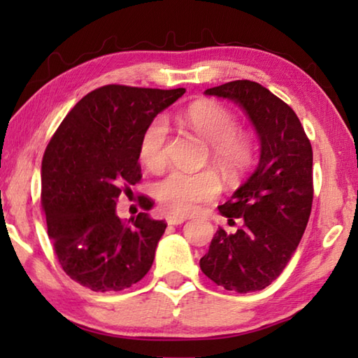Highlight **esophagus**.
<instances>
[{
    "label": "esophagus",
    "instance_id": "esophagus-1",
    "mask_svg": "<svg viewBox=\"0 0 358 358\" xmlns=\"http://www.w3.org/2000/svg\"><path fill=\"white\" fill-rule=\"evenodd\" d=\"M166 221L169 226H178V224H183L186 221L185 216H167Z\"/></svg>",
    "mask_w": 358,
    "mask_h": 358
}]
</instances>
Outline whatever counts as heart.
<instances>
[{
	"instance_id": "heart-1",
	"label": "heart",
	"mask_w": 358,
	"mask_h": 358,
	"mask_svg": "<svg viewBox=\"0 0 358 358\" xmlns=\"http://www.w3.org/2000/svg\"><path fill=\"white\" fill-rule=\"evenodd\" d=\"M186 123L210 143L213 159L227 172H240L252 156L251 138L237 131V120L226 107L215 102H196L185 115ZM169 121L156 117L143 129L138 142V157L145 166L155 171L164 166ZM221 183L215 172L197 173L172 171L155 186V197L167 213L191 215L202 203L213 201L220 194Z\"/></svg>"
}]
</instances>
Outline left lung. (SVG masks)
Here are the masks:
<instances>
[{
  "label": "left lung",
  "mask_w": 358,
  "mask_h": 358,
  "mask_svg": "<svg viewBox=\"0 0 358 358\" xmlns=\"http://www.w3.org/2000/svg\"><path fill=\"white\" fill-rule=\"evenodd\" d=\"M243 108L259 137L260 156L251 177L217 210L235 234L217 229L201 268L227 290L246 294L270 286L286 268L310 220L313 148L299 117L286 102L251 80L208 88Z\"/></svg>",
  "instance_id": "left-lung-1"
}]
</instances>
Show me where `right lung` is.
Here are the masks:
<instances>
[{
	"instance_id": "right-lung-1",
	"label": "right lung",
	"mask_w": 358,
	"mask_h": 358,
	"mask_svg": "<svg viewBox=\"0 0 358 358\" xmlns=\"http://www.w3.org/2000/svg\"><path fill=\"white\" fill-rule=\"evenodd\" d=\"M185 92L106 85L77 102L47 145L41 183L48 238L66 275L83 287L123 290L153 265L167 224L148 213L121 222L117 201L142 177L143 129ZM141 207L153 203L141 197Z\"/></svg>"
}]
</instances>
